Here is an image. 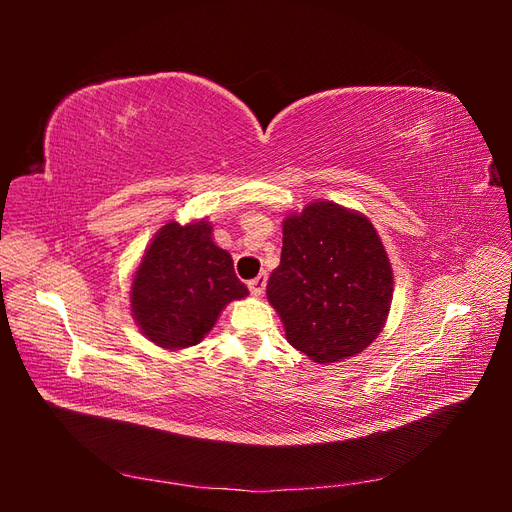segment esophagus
Listing matches in <instances>:
<instances>
[{"label": "esophagus", "instance_id": "esophagus-1", "mask_svg": "<svg viewBox=\"0 0 512 512\" xmlns=\"http://www.w3.org/2000/svg\"><path fill=\"white\" fill-rule=\"evenodd\" d=\"M247 288H250V292L256 294V297H258V294L265 292V288H267V273H260L258 277H254V280L247 282Z\"/></svg>", "mask_w": 512, "mask_h": 512}]
</instances>
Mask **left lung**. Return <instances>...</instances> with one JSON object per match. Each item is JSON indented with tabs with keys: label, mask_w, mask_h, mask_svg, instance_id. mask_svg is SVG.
<instances>
[{
	"label": "left lung",
	"mask_w": 512,
	"mask_h": 512,
	"mask_svg": "<svg viewBox=\"0 0 512 512\" xmlns=\"http://www.w3.org/2000/svg\"><path fill=\"white\" fill-rule=\"evenodd\" d=\"M288 344L316 363L363 352L384 327L393 271L376 228L331 200L284 220L280 267L267 284Z\"/></svg>",
	"instance_id": "1"
}]
</instances>
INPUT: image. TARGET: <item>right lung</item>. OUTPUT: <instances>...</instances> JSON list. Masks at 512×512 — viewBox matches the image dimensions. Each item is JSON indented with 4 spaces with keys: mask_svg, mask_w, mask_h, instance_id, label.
<instances>
[{
    "mask_svg": "<svg viewBox=\"0 0 512 512\" xmlns=\"http://www.w3.org/2000/svg\"><path fill=\"white\" fill-rule=\"evenodd\" d=\"M211 224L168 222L153 237L132 282L130 303L138 329L168 350L196 346L222 309L247 297L232 258L211 239Z\"/></svg>",
    "mask_w": 512,
    "mask_h": 512,
    "instance_id": "1",
    "label": "right lung"
}]
</instances>
